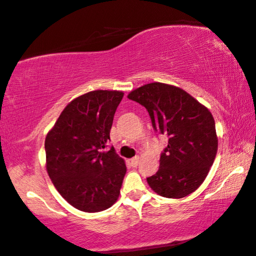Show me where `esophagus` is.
Listing matches in <instances>:
<instances>
[{"label": "esophagus", "instance_id": "34e87169", "mask_svg": "<svg viewBox=\"0 0 256 256\" xmlns=\"http://www.w3.org/2000/svg\"><path fill=\"white\" fill-rule=\"evenodd\" d=\"M130 162H131V164L133 166V167H136V166L139 164V156H134V158H132V159L130 160Z\"/></svg>", "mask_w": 256, "mask_h": 256}]
</instances>
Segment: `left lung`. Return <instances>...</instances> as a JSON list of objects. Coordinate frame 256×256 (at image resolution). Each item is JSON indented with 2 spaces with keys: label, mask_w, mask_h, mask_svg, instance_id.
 Segmentation results:
<instances>
[{
  "label": "left lung",
  "mask_w": 256,
  "mask_h": 256,
  "mask_svg": "<svg viewBox=\"0 0 256 256\" xmlns=\"http://www.w3.org/2000/svg\"><path fill=\"white\" fill-rule=\"evenodd\" d=\"M128 98L148 111L154 131L168 136L160 167L147 182L160 196L182 198L203 183L218 148L210 111L182 89L160 82L142 86Z\"/></svg>",
  "instance_id": "1"
}]
</instances>
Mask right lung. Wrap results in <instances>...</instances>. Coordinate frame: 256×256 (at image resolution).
Returning a JSON list of instances; mask_svg holds the SVG:
<instances>
[{"mask_svg": "<svg viewBox=\"0 0 256 256\" xmlns=\"http://www.w3.org/2000/svg\"><path fill=\"white\" fill-rule=\"evenodd\" d=\"M124 94L95 90L68 104L45 139L46 168L60 195L78 210L100 212L120 196L126 172L110 140Z\"/></svg>", "mask_w": 256, "mask_h": 256, "instance_id": "1", "label": "right lung"}]
</instances>
